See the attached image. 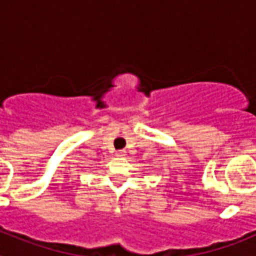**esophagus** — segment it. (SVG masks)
Here are the masks:
<instances>
[{
	"mask_svg": "<svg viewBox=\"0 0 256 256\" xmlns=\"http://www.w3.org/2000/svg\"><path fill=\"white\" fill-rule=\"evenodd\" d=\"M115 155L119 156V158H123V156H126V150H119L115 152Z\"/></svg>",
	"mask_w": 256,
	"mask_h": 256,
	"instance_id": "34e87169",
	"label": "esophagus"
}]
</instances>
